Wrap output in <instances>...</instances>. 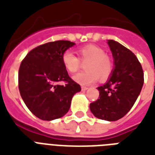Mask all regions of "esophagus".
<instances>
[{"label":"esophagus","mask_w":155,"mask_h":155,"mask_svg":"<svg viewBox=\"0 0 155 155\" xmlns=\"http://www.w3.org/2000/svg\"><path fill=\"white\" fill-rule=\"evenodd\" d=\"M81 89H82V91H86V90L87 89V87H85V86H82V87H81Z\"/></svg>","instance_id":"esophagus-1"}]
</instances>
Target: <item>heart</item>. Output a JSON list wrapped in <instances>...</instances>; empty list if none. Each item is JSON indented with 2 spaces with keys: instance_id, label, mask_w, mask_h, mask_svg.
Returning a JSON list of instances; mask_svg holds the SVG:
<instances>
[{
  "instance_id": "1",
  "label": "heart",
  "mask_w": 155,
  "mask_h": 155,
  "mask_svg": "<svg viewBox=\"0 0 155 155\" xmlns=\"http://www.w3.org/2000/svg\"><path fill=\"white\" fill-rule=\"evenodd\" d=\"M78 57L69 51L62 55V63L69 73H75L81 67V63H86V71L78 73L73 79L75 82L82 85L94 84L100 78L101 81H105L113 72V63L110 57L107 55L102 48L88 45L77 50Z\"/></svg>"
}]
</instances>
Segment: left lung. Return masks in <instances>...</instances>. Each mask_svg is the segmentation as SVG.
Masks as SVG:
<instances>
[{
    "mask_svg": "<svg viewBox=\"0 0 155 155\" xmlns=\"http://www.w3.org/2000/svg\"><path fill=\"white\" fill-rule=\"evenodd\" d=\"M114 68L104 84L97 87L99 99L90 104L93 115L114 121L123 117L134 104L144 83L142 65L131 51L114 40H108Z\"/></svg>",
    "mask_w": 155,
    "mask_h": 155,
    "instance_id": "obj_1",
    "label": "left lung"
}]
</instances>
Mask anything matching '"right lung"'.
<instances>
[{
	"instance_id": "1",
	"label": "right lung",
	"mask_w": 155,
	"mask_h": 155,
	"mask_svg": "<svg viewBox=\"0 0 155 155\" xmlns=\"http://www.w3.org/2000/svg\"><path fill=\"white\" fill-rule=\"evenodd\" d=\"M75 43L59 40L40 45L26 54L18 71L21 97L30 112L43 120L58 119L68 113L73 96L81 87L68 75L63 54ZM64 82L65 84H58Z\"/></svg>"
}]
</instances>
